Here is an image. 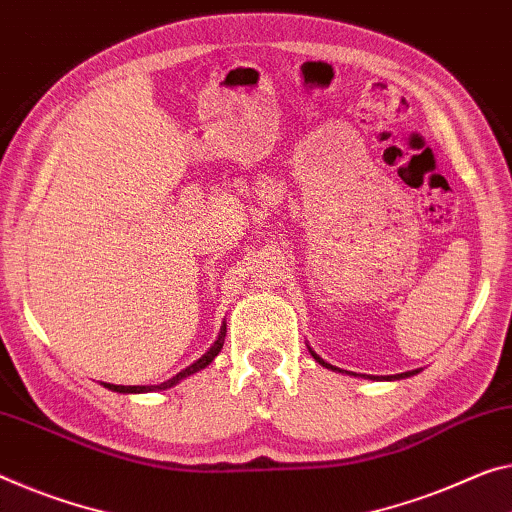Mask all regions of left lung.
<instances>
[{
	"instance_id": "left-lung-1",
	"label": "left lung",
	"mask_w": 512,
	"mask_h": 512,
	"mask_svg": "<svg viewBox=\"0 0 512 512\" xmlns=\"http://www.w3.org/2000/svg\"><path fill=\"white\" fill-rule=\"evenodd\" d=\"M311 355H313V352H311ZM313 359H316V361H320V364L322 366H325V368H334V366H329L327 364V361H322L318 355H313ZM334 371H336V368H334ZM416 373H419V371H407V373H400V375H393V380H400V377H412V375H416ZM387 380H389V377H387Z\"/></svg>"
}]
</instances>
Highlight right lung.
I'll list each match as a JSON object with an SVG mask.
<instances>
[{
  "label": "right lung",
  "mask_w": 512,
  "mask_h": 512,
  "mask_svg": "<svg viewBox=\"0 0 512 512\" xmlns=\"http://www.w3.org/2000/svg\"><path fill=\"white\" fill-rule=\"evenodd\" d=\"M224 336H226V325L222 327V334H219L215 345H212V348L206 352V355H203L199 361H194L192 366H187L185 371H180L176 377H171V380H167V382L155 384V387H116V384H107L105 382V387L112 389V391H121V393H139V391H153V389H169V387H174V384H178L180 380H183V377L192 375L196 371H201V368H206L210 361L219 355V350H222V345H224Z\"/></svg>",
  "instance_id": "obj_1"
}]
</instances>
